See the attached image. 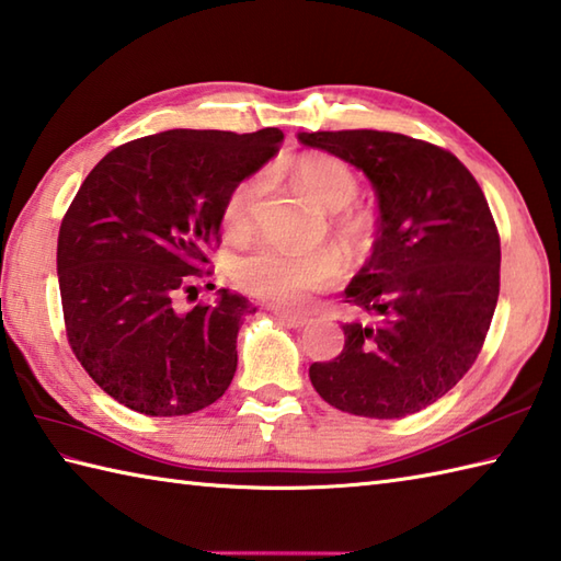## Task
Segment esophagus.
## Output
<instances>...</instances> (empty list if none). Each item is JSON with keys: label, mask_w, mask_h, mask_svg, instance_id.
Here are the masks:
<instances>
[{"label": "esophagus", "mask_w": 561, "mask_h": 561, "mask_svg": "<svg viewBox=\"0 0 561 561\" xmlns=\"http://www.w3.org/2000/svg\"><path fill=\"white\" fill-rule=\"evenodd\" d=\"M273 314L278 317V322H283L285 327L290 329H302L310 324V319H307L305 314H297V312H288V310H273Z\"/></svg>", "instance_id": "1"}]
</instances>
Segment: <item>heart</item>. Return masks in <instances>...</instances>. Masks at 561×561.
Instances as JSON below:
<instances>
[{"instance_id": "heart-1", "label": "heart", "mask_w": 561, "mask_h": 561, "mask_svg": "<svg viewBox=\"0 0 561 561\" xmlns=\"http://www.w3.org/2000/svg\"><path fill=\"white\" fill-rule=\"evenodd\" d=\"M293 174L314 203L327 210H341L334 220V232L351 254L370 251L375 242V217L368 210L348 208L358 196V176L346 162L329 154H302L293 164ZM264 188V174H249L230 188L222 205L227 232L244 234L249 230ZM339 276L341 259L331 249L288 251L259 244L239 254L232 264V280L239 290L280 307L307 305L314 295L329 290Z\"/></svg>"}]
</instances>
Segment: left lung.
I'll use <instances>...</instances> for the list:
<instances>
[{
  "label": "left lung",
  "mask_w": 561,
  "mask_h": 561,
  "mask_svg": "<svg viewBox=\"0 0 561 561\" xmlns=\"http://www.w3.org/2000/svg\"><path fill=\"white\" fill-rule=\"evenodd\" d=\"M297 137L363 169L380 201L373 256L344 300L377 322H346L344 351L312 363L310 380L346 414H416L472 368L496 310L501 239L484 191L453 152L402 133Z\"/></svg>",
  "instance_id": "8db88e82"
}]
</instances>
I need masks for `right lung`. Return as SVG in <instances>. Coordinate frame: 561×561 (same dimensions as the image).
Returning a JSON list of instances; mask_svg holds the SVG:
<instances>
[{
    "label": "right lung",
    "instance_id": "right-lung-1",
    "mask_svg": "<svg viewBox=\"0 0 561 561\" xmlns=\"http://www.w3.org/2000/svg\"><path fill=\"white\" fill-rule=\"evenodd\" d=\"M280 140L278 128L137 137L79 186L57 237L65 331L91 380L123 407L184 416L230 387L237 331L256 307L230 290L188 312L176 300L213 273L205 251L220 247L227 193Z\"/></svg>",
    "mask_w": 561,
    "mask_h": 561
}]
</instances>
